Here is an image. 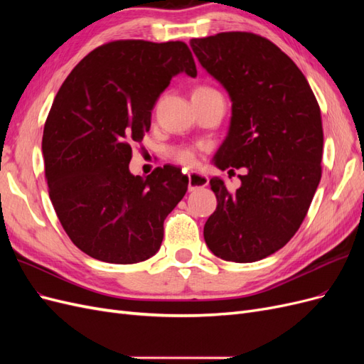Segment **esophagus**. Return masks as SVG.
Segmentation results:
<instances>
[{"mask_svg": "<svg viewBox=\"0 0 364 364\" xmlns=\"http://www.w3.org/2000/svg\"><path fill=\"white\" fill-rule=\"evenodd\" d=\"M208 183H209V179H208L206 174H200V173H196V171L188 173V190L190 191L205 188Z\"/></svg>", "mask_w": 364, "mask_h": 364, "instance_id": "esophagus-1", "label": "esophagus"}]
</instances>
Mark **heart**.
Instances as JSON below:
<instances>
[{"instance_id":"heart-1","label":"heart","mask_w":364,"mask_h":364,"mask_svg":"<svg viewBox=\"0 0 364 364\" xmlns=\"http://www.w3.org/2000/svg\"><path fill=\"white\" fill-rule=\"evenodd\" d=\"M208 92H215V91L213 90V87L199 86V87H196L193 95L208 94ZM171 155H173V158H174L176 161L181 162V164H186V165H190V164H193V162L196 161V153H194V150L190 149V147H176V149L171 151Z\"/></svg>"}]
</instances>
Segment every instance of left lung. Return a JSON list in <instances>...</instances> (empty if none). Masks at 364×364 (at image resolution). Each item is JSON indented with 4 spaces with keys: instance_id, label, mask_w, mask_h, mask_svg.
Returning a JSON list of instances; mask_svg holds the SVG:
<instances>
[{
    "instance_id": "8db88e82",
    "label": "left lung",
    "mask_w": 364,
    "mask_h": 364,
    "mask_svg": "<svg viewBox=\"0 0 364 364\" xmlns=\"http://www.w3.org/2000/svg\"><path fill=\"white\" fill-rule=\"evenodd\" d=\"M190 46L232 102L215 167L247 170L235 193L209 181L217 208L203 237L218 258L258 261L289 243L311 205L322 178L321 107L302 71L266 38L226 31Z\"/></svg>"
}]
</instances>
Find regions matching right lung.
I'll return each mask as SVG.
<instances>
[{"label":"right lung","mask_w":364,"mask_h":364,"mask_svg":"<svg viewBox=\"0 0 364 364\" xmlns=\"http://www.w3.org/2000/svg\"><path fill=\"white\" fill-rule=\"evenodd\" d=\"M179 73L197 75L186 43L114 41L70 73L43 126L50 199L86 255L135 264L159 250L164 220L188 190V176L164 165L146 178L129 171L132 144L150 130L159 95Z\"/></svg>","instance_id":"1"}]
</instances>
